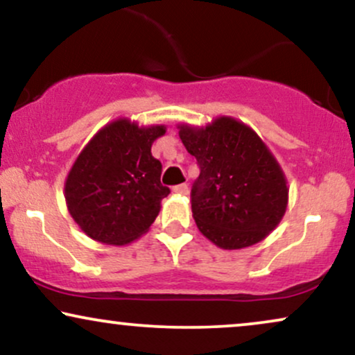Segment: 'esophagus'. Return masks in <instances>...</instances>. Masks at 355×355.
Returning <instances> with one entry per match:
<instances>
[{
	"label": "esophagus",
	"instance_id": "obj_1",
	"mask_svg": "<svg viewBox=\"0 0 355 355\" xmlns=\"http://www.w3.org/2000/svg\"><path fill=\"white\" fill-rule=\"evenodd\" d=\"M173 192H176V194H181V196H186V194H189V187H187V184L174 186Z\"/></svg>",
	"mask_w": 355,
	"mask_h": 355
}]
</instances>
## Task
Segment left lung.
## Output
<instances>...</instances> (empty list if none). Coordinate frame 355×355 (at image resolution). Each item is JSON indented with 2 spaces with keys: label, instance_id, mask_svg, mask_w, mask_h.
Listing matches in <instances>:
<instances>
[{
  "label": "left lung",
  "instance_id": "8db88e82",
  "mask_svg": "<svg viewBox=\"0 0 355 355\" xmlns=\"http://www.w3.org/2000/svg\"><path fill=\"white\" fill-rule=\"evenodd\" d=\"M179 138L200 169L191 204L204 237L239 250L275 230L286 212V178L250 126L218 116L205 128L181 125Z\"/></svg>",
  "mask_w": 355,
  "mask_h": 355
}]
</instances>
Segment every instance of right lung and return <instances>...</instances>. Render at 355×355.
<instances>
[{"label": "right lung", "mask_w": 355, "mask_h": 355, "mask_svg": "<svg viewBox=\"0 0 355 355\" xmlns=\"http://www.w3.org/2000/svg\"><path fill=\"white\" fill-rule=\"evenodd\" d=\"M166 126H138L128 118L105 125L87 143L65 179V202L90 239L125 245L146 234L169 187L161 184L151 144Z\"/></svg>", "instance_id": "obj_1"}]
</instances>
